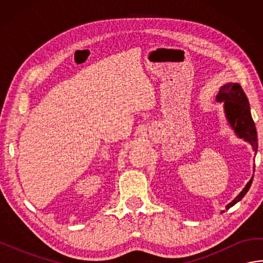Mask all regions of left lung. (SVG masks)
<instances>
[{
    "label": "left lung",
    "mask_w": 263,
    "mask_h": 263,
    "mask_svg": "<svg viewBox=\"0 0 263 263\" xmlns=\"http://www.w3.org/2000/svg\"><path fill=\"white\" fill-rule=\"evenodd\" d=\"M217 102H224V110L226 119L230 125L237 135L238 138L244 139L252 146L254 153L258 152V137H256V128L250 111V105L247 95L243 91L242 87L238 83H227L219 90L216 97ZM253 177L251 178L242 192L234 199L232 202L226 205V209H230L241 200L252 184Z\"/></svg>",
    "instance_id": "8db88e82"
}]
</instances>
